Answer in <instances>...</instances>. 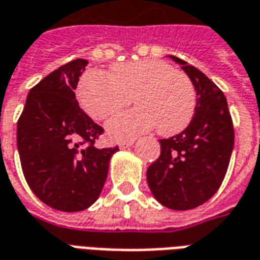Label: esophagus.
Masks as SVG:
<instances>
[{
  "label": "esophagus",
  "mask_w": 260,
  "mask_h": 260,
  "mask_svg": "<svg viewBox=\"0 0 260 260\" xmlns=\"http://www.w3.org/2000/svg\"><path fill=\"white\" fill-rule=\"evenodd\" d=\"M135 143V139H128V140H122L118 143L120 146V149H126V147H131V146Z\"/></svg>",
  "instance_id": "34e87169"
}]
</instances>
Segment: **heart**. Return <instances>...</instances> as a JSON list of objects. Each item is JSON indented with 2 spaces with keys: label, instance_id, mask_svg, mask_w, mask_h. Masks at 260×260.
I'll return each mask as SVG.
<instances>
[{
  "label": "heart",
  "instance_id": "1",
  "mask_svg": "<svg viewBox=\"0 0 260 260\" xmlns=\"http://www.w3.org/2000/svg\"><path fill=\"white\" fill-rule=\"evenodd\" d=\"M78 98L95 121H105L134 103L138 109L117 115L107 124L115 140L128 139L157 128L162 136L180 134L196 113L197 92L183 71L157 59H145L111 67L110 77L88 73L81 80Z\"/></svg>",
  "mask_w": 260,
  "mask_h": 260
}]
</instances>
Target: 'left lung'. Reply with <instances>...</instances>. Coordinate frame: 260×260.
Returning a JSON list of instances; mask_svg holds the SVG:
<instances>
[{"mask_svg":"<svg viewBox=\"0 0 260 260\" xmlns=\"http://www.w3.org/2000/svg\"><path fill=\"white\" fill-rule=\"evenodd\" d=\"M171 57L193 81L197 105L186 129L159 139L161 154L147 168V183L159 204L187 211L208 201L220 187L232 157L234 128L220 88L199 69Z\"/></svg>","mask_w":260,"mask_h":260,"instance_id":"1","label":"left lung"}]
</instances>
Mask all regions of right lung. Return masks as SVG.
Returning <instances> with one entry per match:
<instances>
[{
	"instance_id": "add662e5",
	"label": "right lung",
	"mask_w": 260,
	"mask_h": 260,
	"mask_svg": "<svg viewBox=\"0 0 260 260\" xmlns=\"http://www.w3.org/2000/svg\"><path fill=\"white\" fill-rule=\"evenodd\" d=\"M88 61L63 64L28 92L17 120V150L28 187L42 203L61 212H78L95 203L118 146L98 149L105 132L76 99Z\"/></svg>"
}]
</instances>
